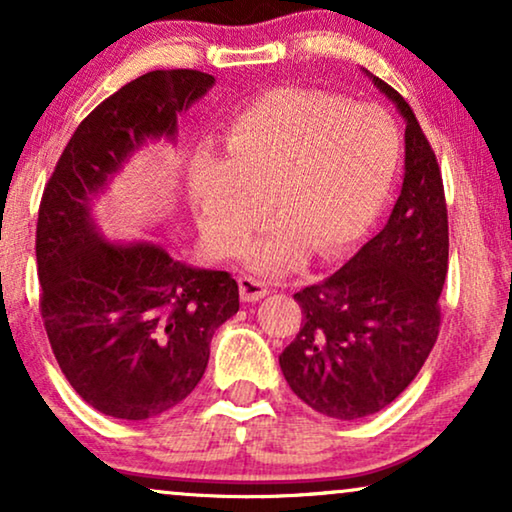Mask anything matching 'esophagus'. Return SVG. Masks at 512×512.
Returning <instances> with one entry per match:
<instances>
[{
    "label": "esophagus",
    "instance_id": "34e87169",
    "mask_svg": "<svg viewBox=\"0 0 512 512\" xmlns=\"http://www.w3.org/2000/svg\"><path fill=\"white\" fill-rule=\"evenodd\" d=\"M237 286H240V298L244 303H256V300H261L270 293L268 284L256 277H240L237 279Z\"/></svg>",
    "mask_w": 512,
    "mask_h": 512
}]
</instances>
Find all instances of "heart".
I'll return each mask as SVG.
<instances>
[{
    "mask_svg": "<svg viewBox=\"0 0 512 512\" xmlns=\"http://www.w3.org/2000/svg\"><path fill=\"white\" fill-rule=\"evenodd\" d=\"M223 151H200L191 165L200 233L216 256L240 254L272 198L279 221L244 258L256 272H282L307 249L331 261L368 233L396 177L401 132L380 107L282 88L228 123Z\"/></svg>",
    "mask_w": 512,
    "mask_h": 512,
    "instance_id": "obj_1",
    "label": "heart"
}]
</instances>
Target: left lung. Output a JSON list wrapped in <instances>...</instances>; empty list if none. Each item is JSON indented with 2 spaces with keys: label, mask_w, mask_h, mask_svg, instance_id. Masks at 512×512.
Listing matches in <instances>:
<instances>
[{
  "label": "left lung",
  "mask_w": 512,
  "mask_h": 512,
  "mask_svg": "<svg viewBox=\"0 0 512 512\" xmlns=\"http://www.w3.org/2000/svg\"><path fill=\"white\" fill-rule=\"evenodd\" d=\"M405 118V174L391 216L338 272L298 291L303 326L279 354L300 401L333 419L375 415L415 380L436 345L447 275L440 167L415 111L363 69Z\"/></svg>",
  "instance_id": "1"
}]
</instances>
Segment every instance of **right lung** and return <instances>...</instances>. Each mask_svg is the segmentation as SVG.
Returning a JSON list of instances; mask_svg holds the SVG:
<instances>
[{
	"instance_id": "right-lung-1",
	"label": "right lung",
	"mask_w": 512,
	"mask_h": 512,
	"mask_svg": "<svg viewBox=\"0 0 512 512\" xmlns=\"http://www.w3.org/2000/svg\"><path fill=\"white\" fill-rule=\"evenodd\" d=\"M214 86L195 69H156L83 118L44 188L37 221L41 317L60 370L88 405L149 419L205 375L216 328L240 310L237 282L156 242H109L95 198L149 142L177 139V116Z\"/></svg>"
}]
</instances>
